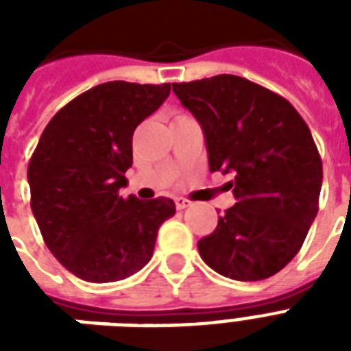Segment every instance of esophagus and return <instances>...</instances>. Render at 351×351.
<instances>
[{"label":"esophagus","mask_w":351,"mask_h":351,"mask_svg":"<svg viewBox=\"0 0 351 351\" xmlns=\"http://www.w3.org/2000/svg\"><path fill=\"white\" fill-rule=\"evenodd\" d=\"M189 204H191V202H189V200H187V198H184V197H176L175 198L176 209H186Z\"/></svg>","instance_id":"obj_1"}]
</instances>
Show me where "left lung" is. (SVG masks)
Instances as JSON below:
<instances>
[{"label":"left lung","mask_w":351,"mask_h":351,"mask_svg":"<svg viewBox=\"0 0 351 351\" xmlns=\"http://www.w3.org/2000/svg\"><path fill=\"white\" fill-rule=\"evenodd\" d=\"M206 138L209 171L231 173L237 204L198 240L211 269L233 280L278 273L302 247L319 211L322 162L297 109L233 74L173 84Z\"/></svg>","instance_id":"left-lung-1"}]
</instances>
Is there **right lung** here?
Instances as JSON below:
<instances>
[{
	"label": "right lung",
	"instance_id": "obj_1",
	"mask_svg": "<svg viewBox=\"0 0 351 351\" xmlns=\"http://www.w3.org/2000/svg\"><path fill=\"white\" fill-rule=\"evenodd\" d=\"M171 93V84L107 82L85 90L47 123L29 162L30 208L47 247L87 282H114L153 256L171 198H123L132 132Z\"/></svg>",
	"mask_w": 351,
	"mask_h": 351
}]
</instances>
